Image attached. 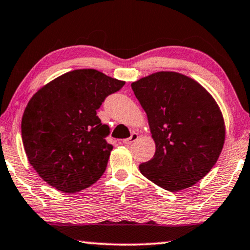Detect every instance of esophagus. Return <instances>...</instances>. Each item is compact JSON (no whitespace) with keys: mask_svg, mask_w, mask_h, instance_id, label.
<instances>
[{"mask_svg":"<svg viewBox=\"0 0 250 250\" xmlns=\"http://www.w3.org/2000/svg\"><path fill=\"white\" fill-rule=\"evenodd\" d=\"M139 139V134L137 133H133L131 137H128V139H125L123 140V143L126 144V146H129V144H132L133 142H135V141Z\"/></svg>","mask_w":250,"mask_h":250,"instance_id":"esophagus-1","label":"esophagus"}]
</instances>
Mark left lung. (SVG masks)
<instances>
[{
  "mask_svg": "<svg viewBox=\"0 0 250 250\" xmlns=\"http://www.w3.org/2000/svg\"><path fill=\"white\" fill-rule=\"evenodd\" d=\"M131 85L155 143L141 173L169 191L195 185L216 164L226 140L219 104L204 86L178 72H157Z\"/></svg>",
  "mask_w": 250,
  "mask_h": 250,
  "instance_id": "8db88e82",
  "label": "left lung"
}]
</instances>
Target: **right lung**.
<instances>
[{
	"label": "right lung",
	"mask_w": 250,
	"mask_h": 250,
	"mask_svg": "<svg viewBox=\"0 0 250 250\" xmlns=\"http://www.w3.org/2000/svg\"><path fill=\"white\" fill-rule=\"evenodd\" d=\"M124 84L81 68L54 79L31 97L21 136L29 164L48 185L72 194L103 176L113 146L104 140L109 127L101 124L97 109Z\"/></svg>",
	"instance_id": "obj_1"
}]
</instances>
